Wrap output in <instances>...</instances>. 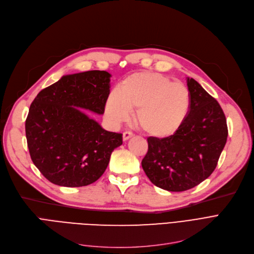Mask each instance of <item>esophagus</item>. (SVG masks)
<instances>
[{
  "mask_svg": "<svg viewBox=\"0 0 254 254\" xmlns=\"http://www.w3.org/2000/svg\"><path fill=\"white\" fill-rule=\"evenodd\" d=\"M132 136H134V134H132L131 131H125L124 134H123V139H124V141H127L129 138H131Z\"/></svg>",
  "mask_w": 254,
  "mask_h": 254,
  "instance_id": "34e87169",
  "label": "esophagus"
}]
</instances>
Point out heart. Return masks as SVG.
Here are the masks:
<instances>
[{
	"mask_svg": "<svg viewBox=\"0 0 254 254\" xmlns=\"http://www.w3.org/2000/svg\"><path fill=\"white\" fill-rule=\"evenodd\" d=\"M190 93L181 82L155 72L127 76L107 99L105 112L112 124L124 123L136 110L137 126L154 138H167L180 128L188 117Z\"/></svg>",
	"mask_w": 254,
	"mask_h": 254,
	"instance_id": "heart-1",
	"label": "heart"
}]
</instances>
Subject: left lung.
<instances>
[{
    "label": "left lung",
    "mask_w": 254,
    "mask_h": 254,
    "mask_svg": "<svg viewBox=\"0 0 254 254\" xmlns=\"http://www.w3.org/2000/svg\"><path fill=\"white\" fill-rule=\"evenodd\" d=\"M190 107L180 128L167 138L149 137L142 168L157 188L190 190L215 170L228 139L225 115L218 102L192 78H188Z\"/></svg>",
    "instance_id": "left-lung-1"
}]
</instances>
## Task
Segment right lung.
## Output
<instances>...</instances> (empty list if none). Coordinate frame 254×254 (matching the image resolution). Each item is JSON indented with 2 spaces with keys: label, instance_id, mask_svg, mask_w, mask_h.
Wrapping results in <instances>:
<instances>
[{
  "label": "right lung",
  "instance_id": "right-lung-1",
  "mask_svg": "<svg viewBox=\"0 0 254 254\" xmlns=\"http://www.w3.org/2000/svg\"><path fill=\"white\" fill-rule=\"evenodd\" d=\"M110 77L98 70L63 76L31 104L25 120L30 155L51 183L65 188L93 183L123 144V134L104 129L82 110L104 113Z\"/></svg>",
  "mask_w": 254,
  "mask_h": 254
}]
</instances>
